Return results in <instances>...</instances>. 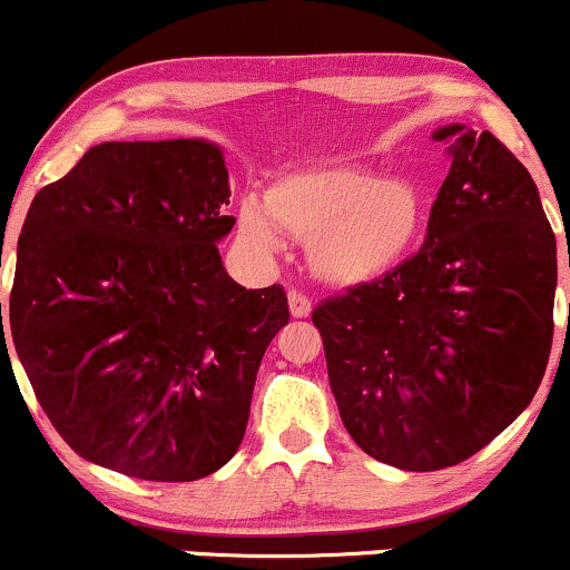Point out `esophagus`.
Segmentation results:
<instances>
[{
  "label": "esophagus",
  "mask_w": 570,
  "mask_h": 570,
  "mask_svg": "<svg viewBox=\"0 0 570 570\" xmlns=\"http://www.w3.org/2000/svg\"><path fill=\"white\" fill-rule=\"evenodd\" d=\"M287 304H291L293 318H307L309 309H313V302H309L307 293L296 291V287H291V291H287Z\"/></svg>",
  "instance_id": "obj_1"
}]
</instances>
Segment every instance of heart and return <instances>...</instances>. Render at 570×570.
<instances>
[{
	"label": "heart",
	"instance_id": "b5f03b06",
	"mask_svg": "<svg viewBox=\"0 0 570 570\" xmlns=\"http://www.w3.org/2000/svg\"><path fill=\"white\" fill-rule=\"evenodd\" d=\"M430 202L413 179H385L363 166H318L272 185L266 207L246 199L238 233L272 255L279 230L309 244V266L335 285H360L396 268L426 229Z\"/></svg>",
	"mask_w": 570,
	"mask_h": 570
}]
</instances>
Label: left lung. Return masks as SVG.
Segmentation results:
<instances>
[{
  "mask_svg": "<svg viewBox=\"0 0 570 570\" xmlns=\"http://www.w3.org/2000/svg\"><path fill=\"white\" fill-rule=\"evenodd\" d=\"M435 140H452V168L424 246L313 309L343 426L404 471L458 465L504 432L554 337L557 240L529 171L488 129Z\"/></svg>",
  "mask_w": 570,
  "mask_h": 570,
  "instance_id": "left-lung-1",
  "label": "left lung"
}]
</instances>
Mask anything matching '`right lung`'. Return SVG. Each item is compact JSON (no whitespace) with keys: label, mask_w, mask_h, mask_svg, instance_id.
Listing matches in <instances>:
<instances>
[{"label":"right lung","mask_w":570,"mask_h":570,"mask_svg":"<svg viewBox=\"0 0 570 570\" xmlns=\"http://www.w3.org/2000/svg\"><path fill=\"white\" fill-rule=\"evenodd\" d=\"M224 205L222 149L194 138L107 140L32 199L0 354L8 332L80 458L190 482L238 452L291 309L283 285L246 291L224 272Z\"/></svg>","instance_id":"right-lung-1"}]
</instances>
